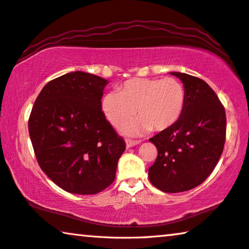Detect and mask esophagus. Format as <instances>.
<instances>
[{
  "instance_id": "esophagus-1",
  "label": "esophagus",
  "mask_w": 249,
  "mask_h": 249,
  "mask_svg": "<svg viewBox=\"0 0 249 249\" xmlns=\"http://www.w3.org/2000/svg\"><path fill=\"white\" fill-rule=\"evenodd\" d=\"M137 144H140V141H133V140H126V146L132 147L135 146Z\"/></svg>"
}]
</instances>
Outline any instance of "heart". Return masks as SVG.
<instances>
[{
	"label": "heart",
	"mask_w": 249,
	"mask_h": 249,
	"mask_svg": "<svg viewBox=\"0 0 249 249\" xmlns=\"http://www.w3.org/2000/svg\"><path fill=\"white\" fill-rule=\"evenodd\" d=\"M187 94L176 78H133L102 99V110L114 127H121L133 115L137 120L123 127L125 134L135 135L153 129L171 128L182 116Z\"/></svg>",
	"instance_id": "b5f03b06"
}]
</instances>
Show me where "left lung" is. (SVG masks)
<instances>
[{
  "label": "left lung",
  "instance_id": "8db88e82",
  "mask_svg": "<svg viewBox=\"0 0 249 249\" xmlns=\"http://www.w3.org/2000/svg\"><path fill=\"white\" fill-rule=\"evenodd\" d=\"M171 73L183 83L187 101L178 123L150 139L158 158L148 169V179L159 190L177 194L201 184L213 171L224 151L226 113L206 81Z\"/></svg>",
  "mask_w": 249,
  "mask_h": 249
}]
</instances>
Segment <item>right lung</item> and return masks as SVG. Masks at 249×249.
Wrapping results in <instances>:
<instances>
[{
  "instance_id": "add662e5",
  "label": "right lung",
  "mask_w": 249,
  "mask_h": 249,
  "mask_svg": "<svg viewBox=\"0 0 249 249\" xmlns=\"http://www.w3.org/2000/svg\"><path fill=\"white\" fill-rule=\"evenodd\" d=\"M108 81L73 71L42 88L29 117V134L42 171L65 191L95 195L115 180L125 142L102 110Z\"/></svg>"
}]
</instances>
